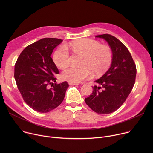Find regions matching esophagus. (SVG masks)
<instances>
[{
  "label": "esophagus",
  "mask_w": 153,
  "mask_h": 153,
  "mask_svg": "<svg viewBox=\"0 0 153 153\" xmlns=\"http://www.w3.org/2000/svg\"><path fill=\"white\" fill-rule=\"evenodd\" d=\"M68 83H69L70 85H79V83H74V82H69Z\"/></svg>",
  "instance_id": "esophagus-1"
}]
</instances>
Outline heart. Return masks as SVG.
<instances>
[{
    "mask_svg": "<svg viewBox=\"0 0 153 153\" xmlns=\"http://www.w3.org/2000/svg\"><path fill=\"white\" fill-rule=\"evenodd\" d=\"M70 48L73 53L82 56L81 67H71L62 73L64 80L79 83L88 77L92 72L95 76L104 73L110 67L113 54L111 48L101 45L97 40L91 39H81L72 42ZM68 46L59 47L54 52L53 60L60 68L68 67L70 63Z\"/></svg>",
    "mask_w": 153,
    "mask_h": 153,
    "instance_id": "b5f03b06",
    "label": "heart"
}]
</instances>
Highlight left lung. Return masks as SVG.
Listing matches in <instances>:
<instances>
[{"label":"left lung","mask_w":153,"mask_h":153,"mask_svg":"<svg viewBox=\"0 0 153 153\" xmlns=\"http://www.w3.org/2000/svg\"><path fill=\"white\" fill-rule=\"evenodd\" d=\"M96 37L104 39L113 54L111 67L94 81L93 93L85 102L93 111L106 114L114 112L125 102L135 83L136 64L129 50L116 37L104 34Z\"/></svg>","instance_id":"obj_1"}]
</instances>
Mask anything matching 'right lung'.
Segmentation results:
<instances>
[{
	"label": "right lung",
	"mask_w": 153,
	"mask_h": 153,
	"mask_svg": "<svg viewBox=\"0 0 153 153\" xmlns=\"http://www.w3.org/2000/svg\"><path fill=\"white\" fill-rule=\"evenodd\" d=\"M56 38L42 39L27 46L14 66V78L24 102L36 111L45 113L59 106L68 88L67 82L56 83L59 70L51 55L62 42Z\"/></svg>",
	"instance_id": "obj_1"
}]
</instances>
